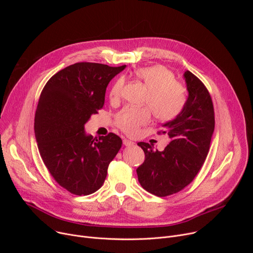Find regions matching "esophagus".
<instances>
[{
    "instance_id": "esophagus-1",
    "label": "esophagus",
    "mask_w": 253,
    "mask_h": 253,
    "mask_svg": "<svg viewBox=\"0 0 253 253\" xmlns=\"http://www.w3.org/2000/svg\"><path fill=\"white\" fill-rule=\"evenodd\" d=\"M123 144H124V145L125 146H131V145H133V142L132 141H130L129 139H126V138H124L123 139Z\"/></svg>"
}]
</instances>
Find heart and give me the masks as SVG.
<instances>
[{
  "instance_id": "b5f03b06",
  "label": "heart",
  "mask_w": 253,
  "mask_h": 253,
  "mask_svg": "<svg viewBox=\"0 0 253 253\" xmlns=\"http://www.w3.org/2000/svg\"><path fill=\"white\" fill-rule=\"evenodd\" d=\"M135 77L148 89L144 102L149 105L155 118L168 121L182 111L186 103V89L175 80L171 70L162 65L142 67L135 71ZM124 83L123 77L114 82L109 93L112 102L120 99ZM150 119L149 108L127 106L116 115L115 123L125 133L133 135L141 126L148 124Z\"/></svg>"
}]
</instances>
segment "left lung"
Returning a JSON list of instances; mask_svg holds the SVG:
<instances>
[{
	"mask_svg": "<svg viewBox=\"0 0 253 253\" xmlns=\"http://www.w3.org/2000/svg\"><path fill=\"white\" fill-rule=\"evenodd\" d=\"M188 98L175 119L163 124L170 142L163 151L139 142L145 160L137 168L138 180L146 191L165 197L190 184L202 167L214 131V108L204 84L190 71L184 73Z\"/></svg>",
	"mask_w": 253,
	"mask_h": 253,
	"instance_id": "obj_1",
	"label": "left lung"
}]
</instances>
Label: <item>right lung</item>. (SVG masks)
<instances>
[{"label":"right lung","mask_w":253,"mask_h":253,"mask_svg":"<svg viewBox=\"0 0 253 253\" xmlns=\"http://www.w3.org/2000/svg\"><path fill=\"white\" fill-rule=\"evenodd\" d=\"M125 67L70 65L50 78L40 95L35 114L39 152L55 181L72 194L97 191L122 146L116 134L95 139L84 125L104 106L108 84Z\"/></svg>","instance_id":"obj_1"}]
</instances>
